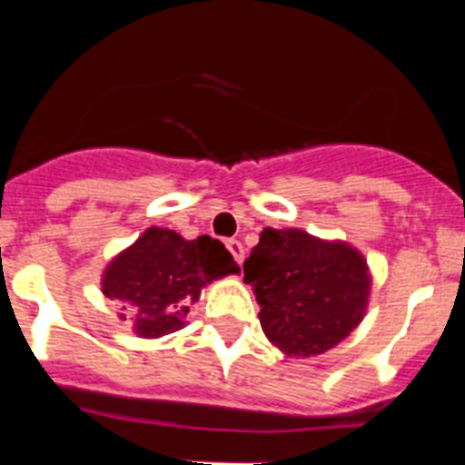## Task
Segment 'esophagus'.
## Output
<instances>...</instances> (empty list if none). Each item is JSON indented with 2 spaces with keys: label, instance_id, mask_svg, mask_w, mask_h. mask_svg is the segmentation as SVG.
Wrapping results in <instances>:
<instances>
[{
  "label": "esophagus",
  "instance_id": "34e87169",
  "mask_svg": "<svg viewBox=\"0 0 465 465\" xmlns=\"http://www.w3.org/2000/svg\"><path fill=\"white\" fill-rule=\"evenodd\" d=\"M225 246H228V252L232 253V258H235L237 262H244V246H242V242H237V240H228L225 242Z\"/></svg>",
  "mask_w": 465,
  "mask_h": 465
}]
</instances>
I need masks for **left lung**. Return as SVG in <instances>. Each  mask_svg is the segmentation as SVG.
<instances>
[{"instance_id":"8db88e82","label":"left lung","mask_w":465,"mask_h":465,"mask_svg":"<svg viewBox=\"0 0 465 465\" xmlns=\"http://www.w3.org/2000/svg\"><path fill=\"white\" fill-rule=\"evenodd\" d=\"M262 332L286 356H316L361 323L371 295L365 258L347 242L265 228L244 261Z\"/></svg>"}]
</instances>
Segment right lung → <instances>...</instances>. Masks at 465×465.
<instances>
[{
  "label": "right lung",
  "instance_id": "right-lung-1",
  "mask_svg": "<svg viewBox=\"0 0 465 465\" xmlns=\"http://www.w3.org/2000/svg\"><path fill=\"white\" fill-rule=\"evenodd\" d=\"M237 272V262L219 240H183L174 230L153 225L106 265L102 291L134 316L139 338H163L186 323L188 307L209 282Z\"/></svg>",
  "mask_w": 465,
  "mask_h": 465
}]
</instances>
